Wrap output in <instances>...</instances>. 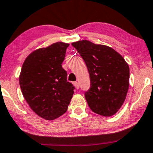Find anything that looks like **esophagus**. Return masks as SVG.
Instances as JSON below:
<instances>
[{
	"label": "esophagus",
	"mask_w": 153,
	"mask_h": 153,
	"mask_svg": "<svg viewBox=\"0 0 153 153\" xmlns=\"http://www.w3.org/2000/svg\"><path fill=\"white\" fill-rule=\"evenodd\" d=\"M74 85L75 87H76V89H77V90H78V89L79 88V83L77 82H74Z\"/></svg>",
	"instance_id": "obj_1"
}]
</instances>
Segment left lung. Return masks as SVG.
I'll return each mask as SVG.
<instances>
[{
  "mask_svg": "<svg viewBox=\"0 0 153 153\" xmlns=\"http://www.w3.org/2000/svg\"><path fill=\"white\" fill-rule=\"evenodd\" d=\"M85 61L90 74V88L85 93L95 114L111 116L121 108L128 90L129 68L112 48L89 40L72 42Z\"/></svg>",
  "mask_w": 153,
  "mask_h": 153,
  "instance_id": "left-lung-1",
  "label": "left lung"
}]
</instances>
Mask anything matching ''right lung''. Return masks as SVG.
I'll list each match as a JSON object with an SVG mask.
<instances>
[{
  "label": "right lung",
  "instance_id": "obj_1",
  "mask_svg": "<svg viewBox=\"0 0 153 153\" xmlns=\"http://www.w3.org/2000/svg\"><path fill=\"white\" fill-rule=\"evenodd\" d=\"M69 44L58 42L35 50L22 65L19 85L31 109L45 120H54L66 112L74 94L62 68Z\"/></svg>",
  "mask_w": 153,
  "mask_h": 153
}]
</instances>
